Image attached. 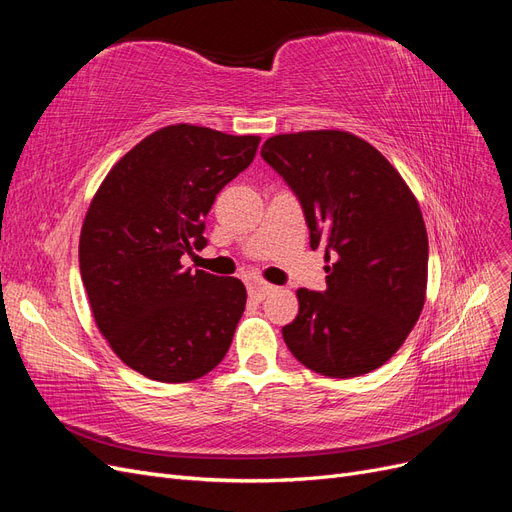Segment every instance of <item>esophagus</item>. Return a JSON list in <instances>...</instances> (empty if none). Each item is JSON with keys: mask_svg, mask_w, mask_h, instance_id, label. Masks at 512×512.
I'll use <instances>...</instances> for the list:
<instances>
[{"mask_svg": "<svg viewBox=\"0 0 512 512\" xmlns=\"http://www.w3.org/2000/svg\"><path fill=\"white\" fill-rule=\"evenodd\" d=\"M273 290H275V286L262 282V280H252L250 282V297L256 299V301H262L265 297H269Z\"/></svg>", "mask_w": 512, "mask_h": 512, "instance_id": "34e87169", "label": "esophagus"}]
</instances>
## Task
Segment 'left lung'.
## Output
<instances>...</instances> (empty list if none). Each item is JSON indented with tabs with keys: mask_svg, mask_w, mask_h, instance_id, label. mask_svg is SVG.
<instances>
[{
	"mask_svg": "<svg viewBox=\"0 0 512 512\" xmlns=\"http://www.w3.org/2000/svg\"><path fill=\"white\" fill-rule=\"evenodd\" d=\"M260 156L299 198L327 290L299 288L282 329L294 359L329 378L384 365L425 305L429 243L421 207L382 153L342 130L277 134Z\"/></svg>",
	"mask_w": 512,
	"mask_h": 512,
	"instance_id": "obj_1",
	"label": "left lung"
}]
</instances>
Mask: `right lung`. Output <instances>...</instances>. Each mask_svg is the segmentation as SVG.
Returning <instances> with one entry per match:
<instances>
[{
	"instance_id": "1",
	"label": "right lung",
	"mask_w": 512,
	"mask_h": 512,
	"mask_svg": "<svg viewBox=\"0 0 512 512\" xmlns=\"http://www.w3.org/2000/svg\"><path fill=\"white\" fill-rule=\"evenodd\" d=\"M260 136L177 123L106 175L87 209L79 262L91 312L119 359L145 378L190 382L218 365L243 316L237 277L183 269L203 250L218 192L252 164Z\"/></svg>"
}]
</instances>
